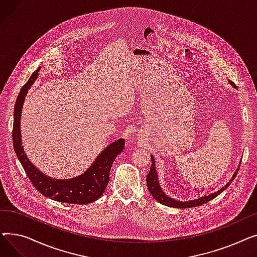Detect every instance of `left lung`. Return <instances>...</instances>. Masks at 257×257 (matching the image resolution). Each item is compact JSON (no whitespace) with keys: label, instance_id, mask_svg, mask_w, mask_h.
<instances>
[{"label":"left lung","instance_id":"1","mask_svg":"<svg viewBox=\"0 0 257 257\" xmlns=\"http://www.w3.org/2000/svg\"><path fill=\"white\" fill-rule=\"evenodd\" d=\"M231 84H233L231 82ZM234 85V84H233ZM151 159H152V165H151V169H150V172L148 173L147 175V178H146V181H147V186H148V190H149L150 194L152 195V197L157 201L159 202V203H161L163 205H166V206H170V207H174V208H191V207H196V206H200L202 204H205L207 203L208 201L212 200L213 198H215L217 196H219L223 191H225L226 188L230 185V183L233 181V179L235 178V176L237 175V171L239 169V167L237 168V170L235 171L234 175L232 176V178L230 179V181H229L225 186H223L221 190H219L218 192H215L213 194H210L208 196H204V197H201V198H198V199H195V200H192V201H186V202H183V201H177V200H174L170 197H168L165 192L161 190V186L158 182V177H157V173H156V169H155V160H154V157L151 156Z\"/></svg>","mask_w":257,"mask_h":257}]
</instances>
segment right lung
<instances>
[{
	"label": "right lung",
	"mask_w": 257,
	"mask_h": 257,
	"mask_svg": "<svg viewBox=\"0 0 257 257\" xmlns=\"http://www.w3.org/2000/svg\"><path fill=\"white\" fill-rule=\"evenodd\" d=\"M40 67L31 75L30 79L22 87L15 106V115H13V148L16 154L23 166L27 176L36 190L44 196L58 202L71 204H88L98 200L109 182V173L115 157L123 152L125 148V140L119 139L110 145L99 154L87 171L80 176L67 179H53L46 176L45 174L35 168L27 157L21 137V115L25 97L31 85L34 83L38 76Z\"/></svg>",
	"instance_id": "obj_1"
}]
</instances>
